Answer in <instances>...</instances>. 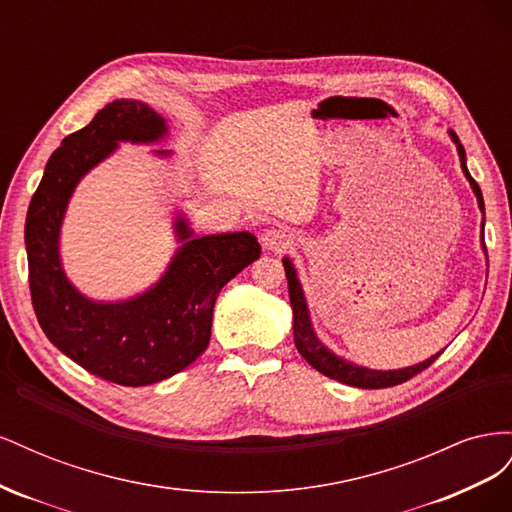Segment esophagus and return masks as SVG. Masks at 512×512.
Segmentation results:
<instances>
[{
	"instance_id": "obj_1",
	"label": "esophagus",
	"mask_w": 512,
	"mask_h": 512,
	"mask_svg": "<svg viewBox=\"0 0 512 512\" xmlns=\"http://www.w3.org/2000/svg\"><path fill=\"white\" fill-rule=\"evenodd\" d=\"M260 241H262V247H265V250L277 254V252L288 250V247L292 245V235L286 228L275 226V228H269V230L262 232Z\"/></svg>"
}]
</instances>
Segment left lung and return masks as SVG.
<instances>
[{
	"label": "left lung",
	"instance_id": "obj_1",
	"mask_svg": "<svg viewBox=\"0 0 512 512\" xmlns=\"http://www.w3.org/2000/svg\"><path fill=\"white\" fill-rule=\"evenodd\" d=\"M453 141L457 145L459 151V160H461V168L463 173H466L472 190L478 198V207L480 211L485 213V203H483V194H480L478 183L472 179V175L468 173V166H466V151H463V145L459 143V138L455 132H451ZM485 224V222H483ZM483 247H485V235H483ZM487 252V247H485ZM284 271H286V280H288V294H290V305H292V329H294V344H297V350L301 352L303 359L312 365L314 369H318L320 374L329 376L337 382H344L350 386H359V389H386V386H395L406 382L410 378H414L416 374H421L423 369H427L433 361L438 359L442 352H438L436 356H431V359L406 367V369H395V371H376V369H367V367H359V365H352L344 359H339L331 350L324 348L318 337L312 331V322H309V314H307V305H305V297H303V290L301 284L297 280V273H294L292 262L288 258H284Z\"/></svg>",
	"mask_w": 512,
	"mask_h": 512
}]
</instances>
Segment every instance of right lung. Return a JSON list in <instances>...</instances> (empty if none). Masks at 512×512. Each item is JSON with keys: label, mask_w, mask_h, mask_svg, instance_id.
<instances>
[{"label": "right lung", "mask_w": 512, "mask_h": 512, "mask_svg": "<svg viewBox=\"0 0 512 512\" xmlns=\"http://www.w3.org/2000/svg\"><path fill=\"white\" fill-rule=\"evenodd\" d=\"M164 134L166 121L147 104H106L53 151L25 220L29 290L44 335L89 374L121 386L160 382L194 363L209 346L220 290L260 256L252 232L194 239L179 218L175 232L183 245L162 280L141 297L94 303L66 280L57 239L76 183L119 141L153 143Z\"/></svg>", "instance_id": "obj_1"}]
</instances>
